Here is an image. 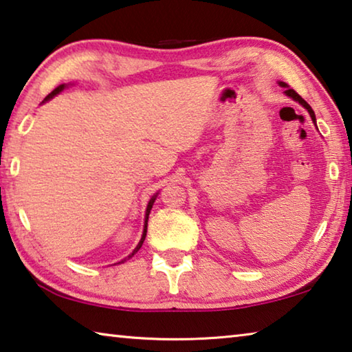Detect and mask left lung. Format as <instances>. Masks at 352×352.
I'll return each instance as SVG.
<instances>
[{"mask_svg": "<svg viewBox=\"0 0 352 352\" xmlns=\"http://www.w3.org/2000/svg\"><path fill=\"white\" fill-rule=\"evenodd\" d=\"M279 85H280V87H284L285 90H284V94L287 95V96H290L292 98V100L293 101H296V102H299V104H301L304 109H306V111L309 112V115H310V118H312V122L315 123V126H316V118H315V112L312 111V107H310L309 104H307V102L306 101H304L302 100V98L301 96H299L298 94H296V91L295 90H293V89H290L289 87V85H287L285 82H280V80H279V82H278Z\"/></svg>", "mask_w": 352, "mask_h": 352, "instance_id": "8db88e82", "label": "left lung"}]
</instances>
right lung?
<instances>
[{
	"label": "right lung",
	"instance_id": "right-lung-1",
	"mask_svg": "<svg viewBox=\"0 0 352 352\" xmlns=\"http://www.w3.org/2000/svg\"><path fill=\"white\" fill-rule=\"evenodd\" d=\"M68 85H70V84H60L59 85V87H56L53 91H51V94L48 95V96H46L45 98V100L42 101V104H45V102L46 101H50V100H53V98L56 96V95H59L60 94V91L63 90V89H67L68 87ZM157 195H159V192L157 193H154L153 195V197H151V199H149V203H148V206H146V212H145V226H143V232H142V239H140V241H138V245L134 248V251H132L131 252V254L128 256V257H124L123 258V261L122 262H118V263H123V262H126V261H128V258H131L132 256H134L135 254V252L138 251V250H140V248H142V245H143V241H145V237H146V229H148V218H149V212H151V209H153V204H154V201H155V198H157ZM113 265H117V263H113Z\"/></svg>",
	"mask_w": 352,
	"mask_h": 352
}]
</instances>
